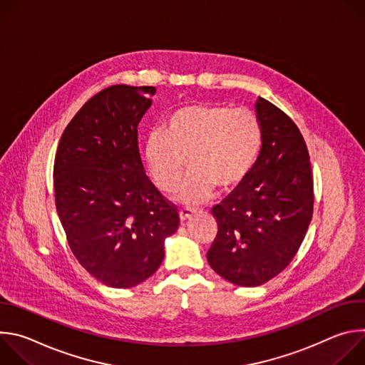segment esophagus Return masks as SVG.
I'll return each instance as SVG.
<instances>
[{"mask_svg": "<svg viewBox=\"0 0 365 365\" xmlns=\"http://www.w3.org/2000/svg\"><path fill=\"white\" fill-rule=\"evenodd\" d=\"M195 212L193 207H182V210L179 211V217H180V221H186L192 217V214Z\"/></svg>", "mask_w": 365, "mask_h": 365, "instance_id": "34e87169", "label": "esophagus"}]
</instances>
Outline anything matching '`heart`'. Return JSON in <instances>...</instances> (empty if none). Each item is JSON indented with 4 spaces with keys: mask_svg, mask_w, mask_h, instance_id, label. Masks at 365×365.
Segmentation results:
<instances>
[{
    "mask_svg": "<svg viewBox=\"0 0 365 365\" xmlns=\"http://www.w3.org/2000/svg\"><path fill=\"white\" fill-rule=\"evenodd\" d=\"M263 141L255 113L232 110L222 103H192L175 111L166 131L158 130L145 140V162L155 185L173 192L188 160L190 173L178 190L186 205L210 199L240 185L252 169Z\"/></svg>",
    "mask_w": 365,
    "mask_h": 365,
    "instance_id": "b5f03b06",
    "label": "heart"
}]
</instances>
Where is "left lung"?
<instances>
[{"instance_id": "8db88e82", "label": "left lung", "mask_w": 365, "mask_h": 365, "mask_svg": "<svg viewBox=\"0 0 365 365\" xmlns=\"http://www.w3.org/2000/svg\"><path fill=\"white\" fill-rule=\"evenodd\" d=\"M255 110L262 150L247 178L212 207L218 232L206 254L221 277L244 287L264 284L290 264L315 200L309 151L297 125L262 96Z\"/></svg>"}]
</instances>
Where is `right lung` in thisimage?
<instances>
[{
	"mask_svg": "<svg viewBox=\"0 0 365 365\" xmlns=\"http://www.w3.org/2000/svg\"><path fill=\"white\" fill-rule=\"evenodd\" d=\"M154 86L113 85L65 128L55 155L56 210L79 264L115 289L137 286L163 262L178 207L145 176L137 127Z\"/></svg>",
	"mask_w": 365,
	"mask_h": 365,
	"instance_id": "right-lung-1",
	"label": "right lung"
}]
</instances>
